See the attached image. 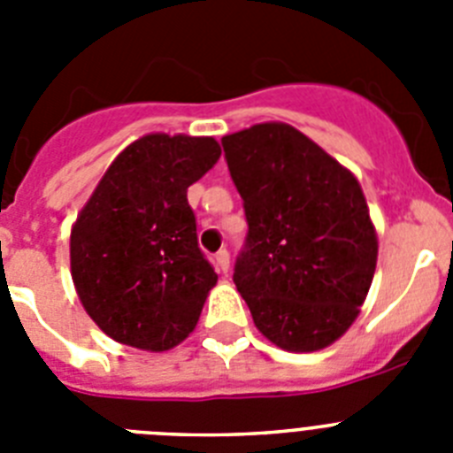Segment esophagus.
Listing matches in <instances>:
<instances>
[{
    "label": "esophagus",
    "instance_id": "esophagus-1",
    "mask_svg": "<svg viewBox=\"0 0 453 453\" xmlns=\"http://www.w3.org/2000/svg\"><path fill=\"white\" fill-rule=\"evenodd\" d=\"M229 251L226 250H219L218 254H215V265H218L219 274H226V272H229Z\"/></svg>",
    "mask_w": 453,
    "mask_h": 453
}]
</instances>
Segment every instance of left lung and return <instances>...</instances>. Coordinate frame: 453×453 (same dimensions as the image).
<instances>
[{
	"instance_id": "1",
	"label": "left lung",
	"mask_w": 453,
	"mask_h": 453,
	"mask_svg": "<svg viewBox=\"0 0 453 453\" xmlns=\"http://www.w3.org/2000/svg\"><path fill=\"white\" fill-rule=\"evenodd\" d=\"M245 202V251L234 283L256 329L286 351H318L361 313L379 240L358 179L290 124L222 138Z\"/></svg>"
}]
</instances>
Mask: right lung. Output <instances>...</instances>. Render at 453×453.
Returning <instances> with one entry per match:
<instances>
[{
    "label": "right lung",
    "instance_id": "add662e5",
    "mask_svg": "<svg viewBox=\"0 0 453 453\" xmlns=\"http://www.w3.org/2000/svg\"><path fill=\"white\" fill-rule=\"evenodd\" d=\"M219 154L208 135H142L108 165L72 224V281L115 342L167 351L197 326L218 274L197 245L188 188Z\"/></svg>",
    "mask_w": 453,
    "mask_h": 453
}]
</instances>
